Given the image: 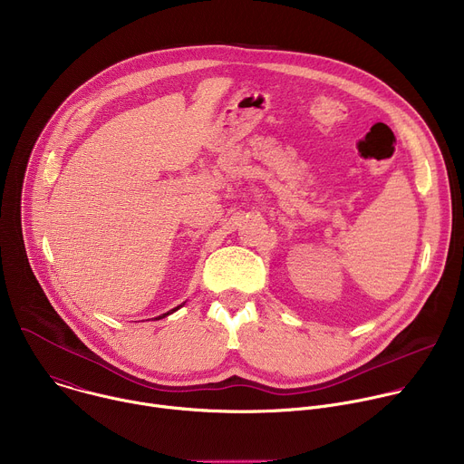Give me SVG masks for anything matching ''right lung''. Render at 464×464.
<instances>
[{
    "label": "right lung",
    "instance_id": "add662e5",
    "mask_svg": "<svg viewBox=\"0 0 464 464\" xmlns=\"http://www.w3.org/2000/svg\"><path fill=\"white\" fill-rule=\"evenodd\" d=\"M179 306H181V304H179ZM179 306H176V308H172V310H170V312H167V314H163V315H160V317H156V319H161V317H165V315H169V314H172V312H176V310H178V308H179Z\"/></svg>",
    "mask_w": 464,
    "mask_h": 464
}]
</instances>
